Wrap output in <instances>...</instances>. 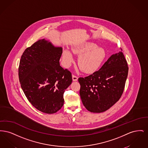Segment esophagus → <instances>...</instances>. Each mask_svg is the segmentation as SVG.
Instances as JSON below:
<instances>
[{"label":"esophagus","mask_w":148,"mask_h":148,"mask_svg":"<svg viewBox=\"0 0 148 148\" xmlns=\"http://www.w3.org/2000/svg\"><path fill=\"white\" fill-rule=\"evenodd\" d=\"M72 78H73V80L74 82H76V81H77V79H78L77 77L75 76V75H72Z\"/></svg>","instance_id":"esophagus-1"}]
</instances>
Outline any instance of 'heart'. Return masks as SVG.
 <instances>
[{"label": "heart", "instance_id": "b5f03b06", "mask_svg": "<svg viewBox=\"0 0 148 148\" xmlns=\"http://www.w3.org/2000/svg\"><path fill=\"white\" fill-rule=\"evenodd\" d=\"M73 53L80 56L78 64L80 69L87 73H92L97 71L106 59V51L98 48L92 42H86L73 49ZM63 58L65 63L69 65L73 62V56L69 50L63 51Z\"/></svg>", "mask_w": 148, "mask_h": 148}]
</instances>
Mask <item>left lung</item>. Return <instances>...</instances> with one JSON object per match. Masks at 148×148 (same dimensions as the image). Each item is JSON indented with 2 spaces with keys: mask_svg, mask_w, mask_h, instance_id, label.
I'll use <instances>...</instances> for the list:
<instances>
[{
  "mask_svg": "<svg viewBox=\"0 0 148 148\" xmlns=\"http://www.w3.org/2000/svg\"><path fill=\"white\" fill-rule=\"evenodd\" d=\"M128 69L120 51L110 56L99 71L79 77L80 95L85 108L92 113H101L115 104L124 91Z\"/></svg>",
  "mask_w": 148,
  "mask_h": 148,
  "instance_id": "1",
  "label": "left lung"
}]
</instances>
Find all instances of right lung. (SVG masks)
Masks as SVG:
<instances>
[{"label":"right lung","mask_w":148,"mask_h":148,"mask_svg":"<svg viewBox=\"0 0 148 148\" xmlns=\"http://www.w3.org/2000/svg\"><path fill=\"white\" fill-rule=\"evenodd\" d=\"M62 47L40 39L24 50L19 66V79L29 101L36 109L53 114L63 106L65 90L71 84L70 71L64 69L59 60Z\"/></svg>","instance_id":"1"}]
</instances>
